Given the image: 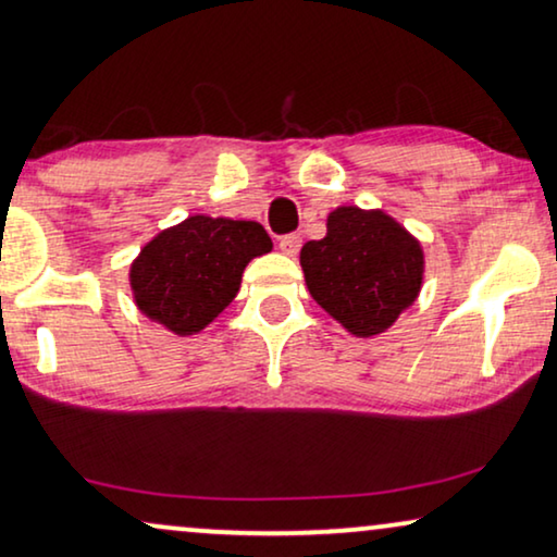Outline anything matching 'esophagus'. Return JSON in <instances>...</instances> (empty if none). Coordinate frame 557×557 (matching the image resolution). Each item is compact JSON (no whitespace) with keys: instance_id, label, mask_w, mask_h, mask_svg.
Returning <instances> with one entry per match:
<instances>
[{"instance_id":"1","label":"esophagus","mask_w":557,"mask_h":557,"mask_svg":"<svg viewBox=\"0 0 557 557\" xmlns=\"http://www.w3.org/2000/svg\"><path fill=\"white\" fill-rule=\"evenodd\" d=\"M278 248L284 250L286 256H296L301 248V235L299 233H288V235H281L278 238Z\"/></svg>"}]
</instances>
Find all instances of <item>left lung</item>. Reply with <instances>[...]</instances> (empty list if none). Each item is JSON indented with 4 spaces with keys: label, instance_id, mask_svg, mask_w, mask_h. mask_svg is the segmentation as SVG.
Returning <instances> with one entry per match:
<instances>
[{
    "label": "left lung",
    "instance_id": "obj_1",
    "mask_svg": "<svg viewBox=\"0 0 557 557\" xmlns=\"http://www.w3.org/2000/svg\"><path fill=\"white\" fill-rule=\"evenodd\" d=\"M309 294L357 337L385 332L416 301L423 250L383 212L339 208L322 240L301 248Z\"/></svg>",
    "mask_w": 557,
    "mask_h": 557
}]
</instances>
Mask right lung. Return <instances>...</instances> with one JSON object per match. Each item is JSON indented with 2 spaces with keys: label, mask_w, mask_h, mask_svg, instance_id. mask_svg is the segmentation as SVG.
Here are the masks:
<instances>
[{
  "label": "right lung",
  "mask_w": 557,
  "mask_h": 557,
  "mask_svg": "<svg viewBox=\"0 0 557 557\" xmlns=\"http://www.w3.org/2000/svg\"><path fill=\"white\" fill-rule=\"evenodd\" d=\"M271 250L253 220L195 215L159 233L132 265L136 307L174 334L208 326L240 288L250 258Z\"/></svg>",
  "instance_id": "add662e5"
}]
</instances>
